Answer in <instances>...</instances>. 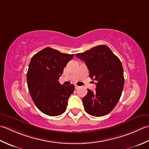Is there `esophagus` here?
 I'll list each match as a JSON object with an SVG mask.
<instances>
[{
    "label": "esophagus",
    "instance_id": "34e87169",
    "mask_svg": "<svg viewBox=\"0 0 149 149\" xmlns=\"http://www.w3.org/2000/svg\"><path fill=\"white\" fill-rule=\"evenodd\" d=\"M79 88H80V87H79V86H75V89H79Z\"/></svg>",
    "mask_w": 149,
    "mask_h": 149
}]
</instances>
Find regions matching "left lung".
Returning a JSON list of instances; mask_svg holds the SVG:
<instances>
[{
    "label": "left lung",
    "instance_id": "8db88e82",
    "mask_svg": "<svg viewBox=\"0 0 149 149\" xmlns=\"http://www.w3.org/2000/svg\"><path fill=\"white\" fill-rule=\"evenodd\" d=\"M85 62L89 77L95 80L96 91L87 89L82 98L85 111L93 116L109 114L118 104L124 86L123 69L120 59L105 45L76 54Z\"/></svg>",
    "mask_w": 149,
    "mask_h": 149
}]
</instances>
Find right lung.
Here are the masks:
<instances>
[{"instance_id":"obj_1","label":"right lung","mask_w":149,"mask_h":149,"mask_svg":"<svg viewBox=\"0 0 149 149\" xmlns=\"http://www.w3.org/2000/svg\"><path fill=\"white\" fill-rule=\"evenodd\" d=\"M73 56L45 47L31 58L27 72L28 86L33 102L44 114L56 116L65 111L74 86L61 85L58 80Z\"/></svg>"}]
</instances>
